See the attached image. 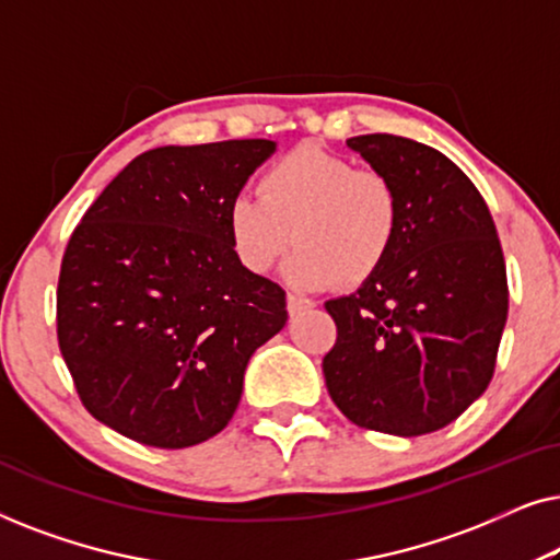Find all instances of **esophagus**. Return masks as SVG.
<instances>
[{
  "label": "esophagus",
  "mask_w": 560,
  "mask_h": 560,
  "mask_svg": "<svg viewBox=\"0 0 560 560\" xmlns=\"http://www.w3.org/2000/svg\"><path fill=\"white\" fill-rule=\"evenodd\" d=\"M313 301H308V298H301V295H293V293H288V313L290 316H298V313H303V311H311L313 308Z\"/></svg>",
  "instance_id": "34e87169"
}]
</instances>
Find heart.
<instances>
[{
	"label": "heart",
	"mask_w": 560,
	"mask_h": 560,
	"mask_svg": "<svg viewBox=\"0 0 560 560\" xmlns=\"http://www.w3.org/2000/svg\"><path fill=\"white\" fill-rule=\"evenodd\" d=\"M226 232L244 270L267 275L298 242L288 265L298 288H357L393 255L400 194L385 173L298 144L259 175L257 196L229 203Z\"/></svg>",
	"instance_id": "b5f03b06"
}]
</instances>
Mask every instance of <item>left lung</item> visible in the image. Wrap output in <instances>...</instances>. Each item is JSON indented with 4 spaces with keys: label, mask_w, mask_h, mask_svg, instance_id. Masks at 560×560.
Masks as SVG:
<instances>
[{
    "label": "left lung",
    "mask_w": 560,
    "mask_h": 560,
    "mask_svg": "<svg viewBox=\"0 0 560 560\" xmlns=\"http://www.w3.org/2000/svg\"><path fill=\"white\" fill-rule=\"evenodd\" d=\"M400 194V236L357 293L326 301L336 343L324 357L331 400L359 428L433 433L485 393L508 320V270L477 186L423 142L347 140Z\"/></svg>",
    "instance_id": "obj_1"
}]
</instances>
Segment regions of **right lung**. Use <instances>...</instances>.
<instances>
[{
	"mask_svg": "<svg viewBox=\"0 0 560 560\" xmlns=\"http://www.w3.org/2000/svg\"><path fill=\"white\" fill-rule=\"evenodd\" d=\"M270 140L137 155L68 240L58 347L83 408L127 439L186 448L224 431L257 347L285 326V290L244 270L229 203Z\"/></svg>",
	"mask_w": 560,
	"mask_h": 560,
	"instance_id": "obj_1",
	"label": "right lung"
}]
</instances>
